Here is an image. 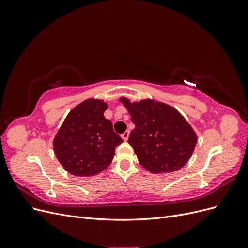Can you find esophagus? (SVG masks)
<instances>
[{"mask_svg": "<svg viewBox=\"0 0 248 248\" xmlns=\"http://www.w3.org/2000/svg\"><path fill=\"white\" fill-rule=\"evenodd\" d=\"M129 133H130V131H129V130H126V131L122 134V138H123V140H128V138H129Z\"/></svg>", "mask_w": 248, "mask_h": 248, "instance_id": "34e87169", "label": "esophagus"}]
</instances>
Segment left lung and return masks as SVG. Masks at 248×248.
<instances>
[{"label":"left lung","instance_id":"left-lung-1","mask_svg":"<svg viewBox=\"0 0 248 248\" xmlns=\"http://www.w3.org/2000/svg\"><path fill=\"white\" fill-rule=\"evenodd\" d=\"M120 101L136 125L128 144L140 163L153 174L170 172L183 168L196 148L198 138L180 112L166 103L151 99Z\"/></svg>","mask_w":248,"mask_h":248}]
</instances>
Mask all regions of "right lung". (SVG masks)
Listing matches in <instances>:
<instances>
[{
	"instance_id": "add662e5",
	"label": "right lung",
	"mask_w": 248,
	"mask_h": 248,
	"mask_svg": "<svg viewBox=\"0 0 248 248\" xmlns=\"http://www.w3.org/2000/svg\"><path fill=\"white\" fill-rule=\"evenodd\" d=\"M108 104L88 99L66 117L54 139V150L63 168L73 176L90 177L106 170L122 138L112 129L103 112Z\"/></svg>"
}]
</instances>
